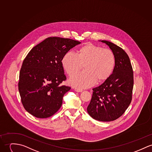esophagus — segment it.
<instances>
[{
	"mask_svg": "<svg viewBox=\"0 0 152 152\" xmlns=\"http://www.w3.org/2000/svg\"><path fill=\"white\" fill-rule=\"evenodd\" d=\"M75 91H76V92H79V93H81L83 91V90L82 89H79V88H75Z\"/></svg>",
	"mask_w": 152,
	"mask_h": 152,
	"instance_id": "obj_1",
	"label": "esophagus"
}]
</instances>
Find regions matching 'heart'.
<instances>
[{
	"label": "heart",
	"instance_id": "heart-1",
	"mask_svg": "<svg viewBox=\"0 0 152 152\" xmlns=\"http://www.w3.org/2000/svg\"><path fill=\"white\" fill-rule=\"evenodd\" d=\"M61 64L70 77L84 65V72L72 77L69 83L76 87L84 88L93 86L96 82L101 83L109 79L114 70L116 58L112 51L88 43L78 50L77 56L71 52L65 53Z\"/></svg>",
	"mask_w": 152,
	"mask_h": 152
}]
</instances>
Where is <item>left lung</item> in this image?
Instances as JSON below:
<instances>
[{"label": "left lung", "instance_id": "1", "mask_svg": "<svg viewBox=\"0 0 152 152\" xmlns=\"http://www.w3.org/2000/svg\"><path fill=\"white\" fill-rule=\"evenodd\" d=\"M107 45L116 58L111 76L93 93L87 110L94 119L101 121H113L120 117L132 100L134 86L133 70L127 54L117 45L106 40H99Z\"/></svg>", "mask_w": 152, "mask_h": 152}]
</instances>
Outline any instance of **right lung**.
Listing matches in <instances>:
<instances>
[{
    "mask_svg": "<svg viewBox=\"0 0 152 152\" xmlns=\"http://www.w3.org/2000/svg\"><path fill=\"white\" fill-rule=\"evenodd\" d=\"M81 42L50 37L29 52L20 72L18 90L25 110L34 116L47 118L61 107L70 87L62 86L66 79L61 60L65 53Z\"/></svg>",
    "mask_w": 152,
    "mask_h": 152,
    "instance_id": "obj_1",
    "label": "right lung"
}]
</instances>
